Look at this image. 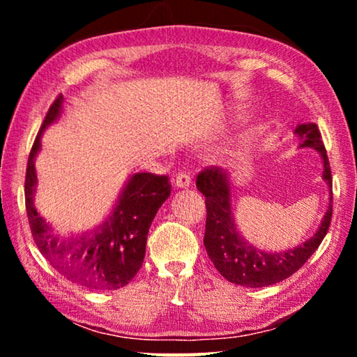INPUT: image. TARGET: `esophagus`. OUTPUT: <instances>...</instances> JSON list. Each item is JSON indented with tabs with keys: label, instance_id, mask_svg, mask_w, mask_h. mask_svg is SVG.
Wrapping results in <instances>:
<instances>
[{
	"label": "esophagus",
	"instance_id": "34e87169",
	"mask_svg": "<svg viewBox=\"0 0 357 357\" xmlns=\"http://www.w3.org/2000/svg\"><path fill=\"white\" fill-rule=\"evenodd\" d=\"M190 176L187 172H179L176 174V178H174V187H178V189H187V187L190 185Z\"/></svg>",
	"mask_w": 357,
	"mask_h": 357
}]
</instances>
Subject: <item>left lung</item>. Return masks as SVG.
<instances>
[{"instance_id": "8db88e82", "label": "left lung", "mask_w": 357, "mask_h": 357, "mask_svg": "<svg viewBox=\"0 0 357 357\" xmlns=\"http://www.w3.org/2000/svg\"><path fill=\"white\" fill-rule=\"evenodd\" d=\"M294 134L299 137V148H312L321 154L323 179L329 185V208L321 225L310 239L285 252H264L241 236L233 217L231 184L229 174L219 167L204 168L197 176V189L206 197V229L204 247L215 269L228 282L247 288H259L279 283L293 275L312 257L328 233L332 219V174L328 154L317 124H299Z\"/></svg>"}]
</instances>
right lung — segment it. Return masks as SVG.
I'll return each instance as SVG.
<instances>
[{
  "instance_id": "right-lung-1",
  "label": "right lung",
  "mask_w": 357,
  "mask_h": 357,
  "mask_svg": "<svg viewBox=\"0 0 357 357\" xmlns=\"http://www.w3.org/2000/svg\"><path fill=\"white\" fill-rule=\"evenodd\" d=\"M61 108L63 96H58L48 108L28 157L25 204L34 243L48 263L68 280L102 291L118 289L128 285L142 268L149 227L170 197L172 184L165 174H132L116 206L102 225L77 236L59 238L34 206L38 185L34 159L40 149L42 132L55 123Z\"/></svg>"
}]
</instances>
